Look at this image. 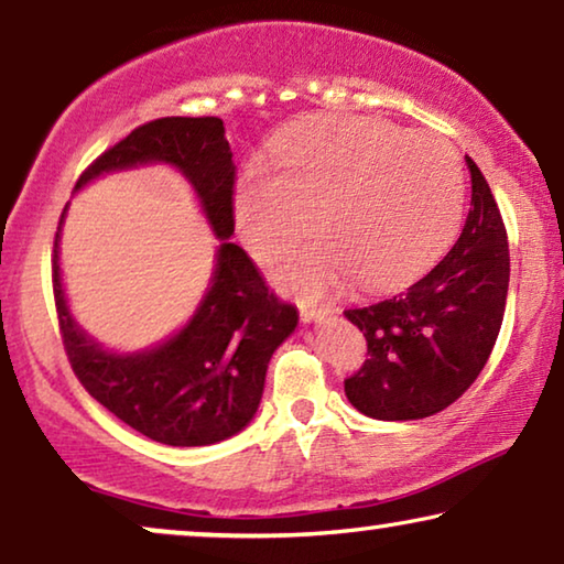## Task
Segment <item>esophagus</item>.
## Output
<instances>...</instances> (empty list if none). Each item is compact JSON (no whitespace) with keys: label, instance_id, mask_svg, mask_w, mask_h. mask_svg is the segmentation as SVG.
Segmentation results:
<instances>
[{"label":"esophagus","instance_id":"1","mask_svg":"<svg viewBox=\"0 0 564 564\" xmlns=\"http://www.w3.org/2000/svg\"><path fill=\"white\" fill-rule=\"evenodd\" d=\"M332 312H335V308H332L329 304L316 306V304H306V301H299V316L304 322H322L324 316H329Z\"/></svg>","mask_w":564,"mask_h":564}]
</instances>
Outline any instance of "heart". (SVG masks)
Listing matches in <instances>:
<instances>
[{
    "label": "heart",
    "instance_id": "1",
    "mask_svg": "<svg viewBox=\"0 0 564 564\" xmlns=\"http://www.w3.org/2000/svg\"><path fill=\"white\" fill-rule=\"evenodd\" d=\"M457 150L434 132L368 117H314L271 148V169L250 163L235 217L256 258H271L316 225L324 237L275 263L283 289L319 296L350 279L383 289L424 271L463 219Z\"/></svg>",
    "mask_w": 564,
    "mask_h": 564
}]
</instances>
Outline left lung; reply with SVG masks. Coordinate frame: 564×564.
Masks as SVG:
<instances>
[{
    "mask_svg": "<svg viewBox=\"0 0 564 564\" xmlns=\"http://www.w3.org/2000/svg\"><path fill=\"white\" fill-rule=\"evenodd\" d=\"M473 196L457 242L403 293L347 308L370 358L345 380L365 416L409 422L440 414L475 383L501 332L509 293V237L473 158Z\"/></svg>",
    "mask_w": 564,
    "mask_h": 564,
    "instance_id": "8db88e82",
    "label": "left lung"
}]
</instances>
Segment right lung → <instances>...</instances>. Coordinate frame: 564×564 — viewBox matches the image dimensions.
Wrapping results in <instances>:
<instances>
[{"label":"right lung","mask_w":564,"mask_h":564,"mask_svg":"<svg viewBox=\"0 0 564 564\" xmlns=\"http://www.w3.org/2000/svg\"><path fill=\"white\" fill-rule=\"evenodd\" d=\"M169 163L184 173L219 237L212 285L192 322L150 350H101L68 312L53 245V296L61 339L82 386L134 432L171 444L204 447L232 437L256 416L265 370L296 329V308L268 289L235 232V163L219 117H161L127 134L94 161L76 188L101 173ZM66 214V212H63ZM61 214V225H63Z\"/></svg>","instance_id":"obj_1"}]
</instances>
